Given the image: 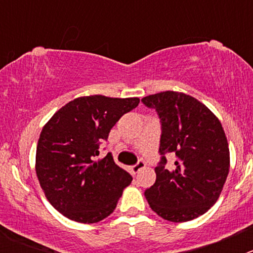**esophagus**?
Here are the masks:
<instances>
[{"label":"esophagus","mask_w":253,"mask_h":253,"mask_svg":"<svg viewBox=\"0 0 253 253\" xmlns=\"http://www.w3.org/2000/svg\"><path fill=\"white\" fill-rule=\"evenodd\" d=\"M144 167H146V163H144V161H139V162L135 163L134 166L129 167V169H130L131 173H137V172H139L140 169H144Z\"/></svg>","instance_id":"obj_1"}]
</instances>
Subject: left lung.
I'll list each match as a JSON object with an SVG mask.
<instances>
[{"instance_id":"left-lung-1","label":"left lung","mask_w":253,"mask_h":253,"mask_svg":"<svg viewBox=\"0 0 253 253\" xmlns=\"http://www.w3.org/2000/svg\"><path fill=\"white\" fill-rule=\"evenodd\" d=\"M162 124L156 182L144 196L154 213L169 222H187L207 213L222 193L229 172V147L219 119L193 96L165 91L143 97ZM166 153L176 156L172 170Z\"/></svg>"}]
</instances>
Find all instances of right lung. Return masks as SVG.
I'll list each match as a JSON object with an SVG mask.
<instances>
[{"instance_id":"add662e5","label":"right lung","mask_w":253,"mask_h":253,"mask_svg":"<svg viewBox=\"0 0 253 253\" xmlns=\"http://www.w3.org/2000/svg\"><path fill=\"white\" fill-rule=\"evenodd\" d=\"M138 97L82 96L51 116L40 133L35 171L45 198L71 220L92 224L110 215L130 173L99 146L124 114L135 109Z\"/></svg>"}]
</instances>
